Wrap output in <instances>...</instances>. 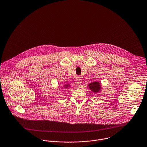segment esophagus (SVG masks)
Returning <instances> with one entry per match:
<instances>
[{"label": "esophagus", "instance_id": "esophagus-1", "mask_svg": "<svg viewBox=\"0 0 147 147\" xmlns=\"http://www.w3.org/2000/svg\"><path fill=\"white\" fill-rule=\"evenodd\" d=\"M81 80L80 78H78L77 80V85L78 87H80V86L81 85Z\"/></svg>", "mask_w": 147, "mask_h": 147}]
</instances>
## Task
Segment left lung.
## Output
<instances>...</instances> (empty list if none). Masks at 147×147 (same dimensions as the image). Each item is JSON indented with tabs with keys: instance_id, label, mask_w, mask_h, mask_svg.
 Segmentation results:
<instances>
[{
	"instance_id": "1",
	"label": "left lung",
	"mask_w": 147,
	"mask_h": 147,
	"mask_svg": "<svg viewBox=\"0 0 147 147\" xmlns=\"http://www.w3.org/2000/svg\"><path fill=\"white\" fill-rule=\"evenodd\" d=\"M88 88L92 90L94 93H98L100 92L102 90L101 84L99 81H94L91 83H89L88 85Z\"/></svg>"
}]
</instances>
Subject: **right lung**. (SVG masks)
<instances>
[{"label":"right lung","mask_w":147,"mask_h":147,"mask_svg":"<svg viewBox=\"0 0 147 147\" xmlns=\"http://www.w3.org/2000/svg\"><path fill=\"white\" fill-rule=\"evenodd\" d=\"M71 85H70L69 84H64L63 85V89H67V88H70V87H71Z\"/></svg>","instance_id":"add662e5"}]
</instances>
